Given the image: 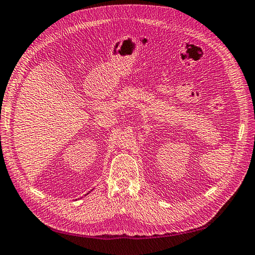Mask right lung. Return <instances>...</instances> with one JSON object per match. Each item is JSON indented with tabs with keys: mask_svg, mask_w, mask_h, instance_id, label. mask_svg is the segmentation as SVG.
<instances>
[{
	"mask_svg": "<svg viewBox=\"0 0 255 255\" xmlns=\"http://www.w3.org/2000/svg\"><path fill=\"white\" fill-rule=\"evenodd\" d=\"M88 194H89V193H88Z\"/></svg>",
	"mask_w": 255,
	"mask_h": 255,
	"instance_id": "1",
	"label": "right lung"
}]
</instances>
